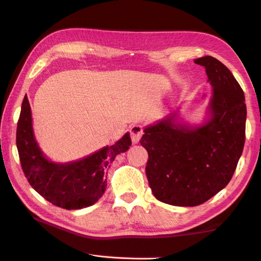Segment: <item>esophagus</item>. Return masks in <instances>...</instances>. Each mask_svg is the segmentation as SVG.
<instances>
[{
    "label": "esophagus",
    "mask_w": 261,
    "mask_h": 261,
    "mask_svg": "<svg viewBox=\"0 0 261 261\" xmlns=\"http://www.w3.org/2000/svg\"><path fill=\"white\" fill-rule=\"evenodd\" d=\"M142 134H144V132H142V126L141 125H139V124L132 125L131 129H130V136H131L132 142H134V144H138V142H139V140H140V138L142 137Z\"/></svg>",
    "instance_id": "obj_1"
}]
</instances>
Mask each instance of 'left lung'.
<instances>
[{
    "mask_svg": "<svg viewBox=\"0 0 261 261\" xmlns=\"http://www.w3.org/2000/svg\"><path fill=\"white\" fill-rule=\"evenodd\" d=\"M195 63L206 69L213 89L203 120L185 122L177 106L145 126L140 139L148 151L146 174L152 195L181 207L201 205L228 185L246 140V98L237 79L213 56Z\"/></svg>",
    "mask_w": 261,
    "mask_h": 261,
    "instance_id": "1",
    "label": "left lung"
}]
</instances>
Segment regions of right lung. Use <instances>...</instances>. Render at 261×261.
Returning a JSON list of instances; mask_svg holds the SVG:
<instances>
[{
    "mask_svg": "<svg viewBox=\"0 0 261 261\" xmlns=\"http://www.w3.org/2000/svg\"><path fill=\"white\" fill-rule=\"evenodd\" d=\"M131 146L130 134L114 145L66 163L53 162L36 140L32 109L24 97L17 126V148L25 177L36 191L53 205L81 209L94 205L106 190L107 170L114 158Z\"/></svg>",
    "mask_w": 261,
    "mask_h": 261,
    "instance_id": "obj_1",
    "label": "right lung"
}]
</instances>
